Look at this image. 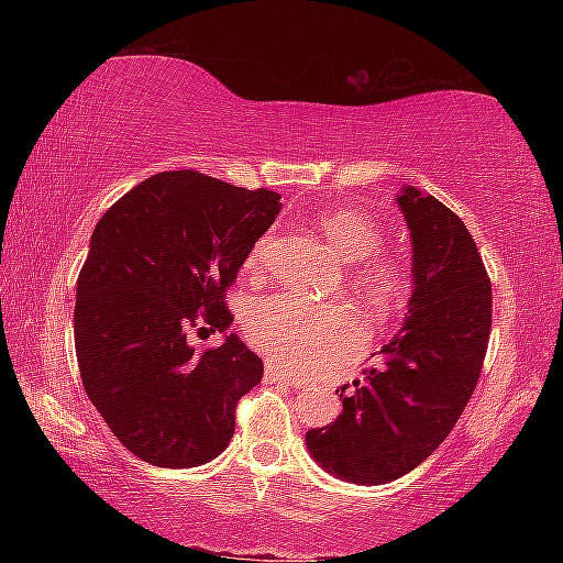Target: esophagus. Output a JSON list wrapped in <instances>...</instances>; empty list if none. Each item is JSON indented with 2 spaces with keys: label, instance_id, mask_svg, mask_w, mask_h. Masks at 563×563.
Returning <instances> with one entry per match:
<instances>
[{
  "label": "esophagus",
  "instance_id": "esophagus-1",
  "mask_svg": "<svg viewBox=\"0 0 563 563\" xmlns=\"http://www.w3.org/2000/svg\"><path fill=\"white\" fill-rule=\"evenodd\" d=\"M265 379H268V383H285V385L298 383V377H295V373H290V369L278 367V365H275V362H268V365H265Z\"/></svg>",
  "mask_w": 563,
  "mask_h": 563
}]
</instances>
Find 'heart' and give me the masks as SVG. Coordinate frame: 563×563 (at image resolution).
Wrapping results in <instances>:
<instances>
[{"label":"heart","instance_id":"obj_1","mask_svg":"<svg viewBox=\"0 0 563 563\" xmlns=\"http://www.w3.org/2000/svg\"><path fill=\"white\" fill-rule=\"evenodd\" d=\"M320 228L332 247L347 261H362L383 245L385 231L373 216L355 208H332L320 218ZM268 238H261L247 253V271H258ZM409 265L399 255H375L360 268V280L383 302H397L409 288ZM245 332L265 355L288 365H328L360 345V328L350 312L316 308L288 295H268L247 305Z\"/></svg>","mask_w":563,"mask_h":563}]
</instances>
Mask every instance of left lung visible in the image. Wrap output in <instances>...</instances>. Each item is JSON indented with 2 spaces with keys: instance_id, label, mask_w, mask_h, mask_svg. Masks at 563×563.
Here are the masks:
<instances>
[{
  "instance_id": "obj_1",
  "label": "left lung",
  "mask_w": 563,
  "mask_h": 563,
  "mask_svg": "<svg viewBox=\"0 0 563 563\" xmlns=\"http://www.w3.org/2000/svg\"><path fill=\"white\" fill-rule=\"evenodd\" d=\"M395 201L412 235L405 325L362 383L335 389V422L305 434L312 460L352 484L399 479L446 440L479 379L492 330V283L462 218L415 186Z\"/></svg>"
}]
</instances>
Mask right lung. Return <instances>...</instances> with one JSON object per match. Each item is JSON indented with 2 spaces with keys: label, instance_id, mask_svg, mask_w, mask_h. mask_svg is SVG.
Here are the masks:
<instances>
[{
  "label": "right lung",
  "instance_id": "right-lung-1",
  "mask_svg": "<svg viewBox=\"0 0 563 563\" xmlns=\"http://www.w3.org/2000/svg\"><path fill=\"white\" fill-rule=\"evenodd\" d=\"M278 213L275 190L186 168L141 180L93 228L76 283V360L91 405L139 460L186 470L231 442L263 360L233 332L203 352L186 332L231 328L225 290Z\"/></svg>",
  "mask_w": 563,
  "mask_h": 563
}]
</instances>
